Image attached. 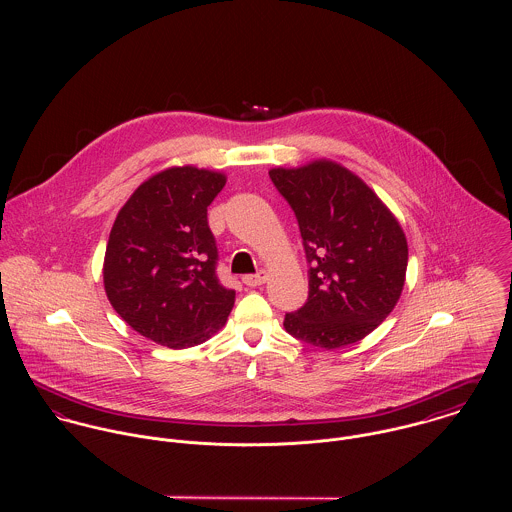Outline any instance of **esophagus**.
I'll list each match as a JSON object with an SVG mask.
<instances>
[{
    "instance_id": "1",
    "label": "esophagus",
    "mask_w": 512,
    "mask_h": 512,
    "mask_svg": "<svg viewBox=\"0 0 512 512\" xmlns=\"http://www.w3.org/2000/svg\"><path fill=\"white\" fill-rule=\"evenodd\" d=\"M266 278H268V274H266L264 270H260V272H256V274L244 276L242 282H244L248 288H256V286H262V284L266 282Z\"/></svg>"
}]
</instances>
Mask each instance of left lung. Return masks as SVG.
<instances>
[{
  "mask_svg": "<svg viewBox=\"0 0 512 512\" xmlns=\"http://www.w3.org/2000/svg\"><path fill=\"white\" fill-rule=\"evenodd\" d=\"M309 264L307 301L286 313V331L313 347L361 341L394 309L406 278V236L382 201L349 169L315 161L272 169Z\"/></svg>",
  "mask_w": 512,
  "mask_h": 512,
  "instance_id": "8db88e82",
  "label": "left lung"
}]
</instances>
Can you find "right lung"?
Wrapping results in <instances>:
<instances>
[{
	"instance_id": "1",
	"label": "right lung",
	"mask_w": 512,
	"mask_h": 512,
	"mask_svg": "<svg viewBox=\"0 0 512 512\" xmlns=\"http://www.w3.org/2000/svg\"><path fill=\"white\" fill-rule=\"evenodd\" d=\"M220 173L191 165L142 183L114 220L104 288L116 313L140 335L185 349L224 325L236 292L217 276L219 248L207 209L224 187Z\"/></svg>"
}]
</instances>
